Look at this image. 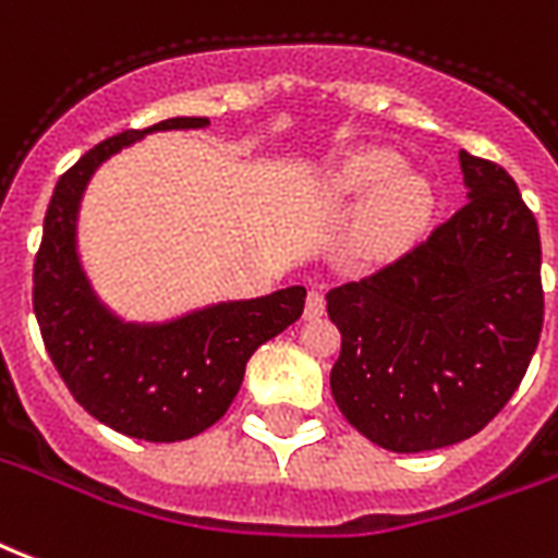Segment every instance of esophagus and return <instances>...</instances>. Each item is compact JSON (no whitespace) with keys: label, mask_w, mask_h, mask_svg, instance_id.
Instances as JSON below:
<instances>
[{"label":"esophagus","mask_w":558,"mask_h":558,"mask_svg":"<svg viewBox=\"0 0 558 558\" xmlns=\"http://www.w3.org/2000/svg\"><path fill=\"white\" fill-rule=\"evenodd\" d=\"M322 313H325V295H322V292H311V295H307L304 316H307V319H319Z\"/></svg>","instance_id":"esophagus-1"}]
</instances>
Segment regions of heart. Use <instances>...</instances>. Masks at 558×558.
Wrapping results in <instances>:
<instances>
[{
    "label": "heart",
    "instance_id": "heart-1",
    "mask_svg": "<svg viewBox=\"0 0 558 558\" xmlns=\"http://www.w3.org/2000/svg\"><path fill=\"white\" fill-rule=\"evenodd\" d=\"M325 195L354 201L366 197L357 221V245L373 257H390L414 242L435 209L426 177L402 171L399 153L387 147H357L325 174Z\"/></svg>",
    "mask_w": 558,
    "mask_h": 558
}]
</instances>
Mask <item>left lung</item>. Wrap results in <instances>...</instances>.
<instances>
[{"label": "left lung", "instance_id": "8db88e82", "mask_svg": "<svg viewBox=\"0 0 558 558\" xmlns=\"http://www.w3.org/2000/svg\"><path fill=\"white\" fill-rule=\"evenodd\" d=\"M458 162L468 204L405 257L325 295L342 333L333 402L390 452L444 449L482 432L542 337L535 216L499 165L468 150Z\"/></svg>", "mask_w": 558, "mask_h": 558}]
</instances>
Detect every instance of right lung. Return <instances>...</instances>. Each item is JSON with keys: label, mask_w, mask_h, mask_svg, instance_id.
Masks as SVG:
<instances>
[{"label": "right lung", "mask_w": 558, "mask_h": 558, "mask_svg": "<svg viewBox=\"0 0 558 558\" xmlns=\"http://www.w3.org/2000/svg\"><path fill=\"white\" fill-rule=\"evenodd\" d=\"M209 118H168L111 135L61 177L35 259V316L73 399L114 432L174 444L218 423L236 399L245 363L287 331L307 290L216 301L165 322H130L97 295L80 257V206L90 177L150 132L204 130Z\"/></svg>", "instance_id": "1"}]
</instances>
